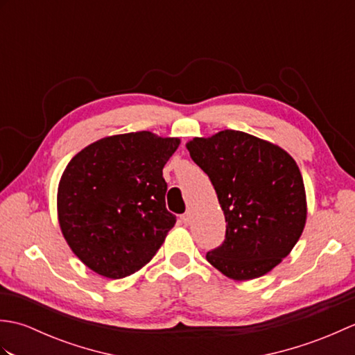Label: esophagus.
Masks as SVG:
<instances>
[{"mask_svg": "<svg viewBox=\"0 0 355 355\" xmlns=\"http://www.w3.org/2000/svg\"><path fill=\"white\" fill-rule=\"evenodd\" d=\"M182 223L184 224V225H187L191 223V214L187 212V214H184V215H182Z\"/></svg>", "mask_w": 355, "mask_h": 355, "instance_id": "1", "label": "esophagus"}]
</instances>
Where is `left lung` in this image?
Segmentation results:
<instances>
[{
    "instance_id": "1",
    "label": "left lung",
    "mask_w": 355,
    "mask_h": 355,
    "mask_svg": "<svg viewBox=\"0 0 355 355\" xmlns=\"http://www.w3.org/2000/svg\"><path fill=\"white\" fill-rule=\"evenodd\" d=\"M212 182L225 216V239L206 259L233 281L267 275L302 235L306 197L294 158L267 140L224 130L186 143Z\"/></svg>"
}]
</instances>
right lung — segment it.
I'll list each match as a JSON object with an SVG mask.
<instances>
[{"label": "right lung", "mask_w": 355, "mask_h": 355, "mask_svg": "<svg viewBox=\"0 0 355 355\" xmlns=\"http://www.w3.org/2000/svg\"><path fill=\"white\" fill-rule=\"evenodd\" d=\"M177 137L111 135L74 155L58 187V220L73 253L97 275L130 276L154 258L175 224L163 168Z\"/></svg>", "instance_id": "1"}]
</instances>
